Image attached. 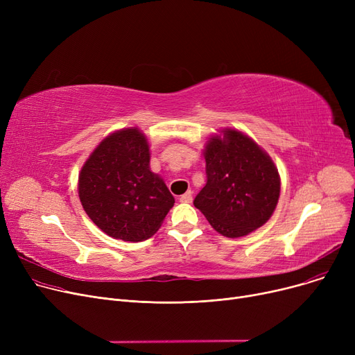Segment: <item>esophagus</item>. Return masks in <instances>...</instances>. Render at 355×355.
<instances>
[{
  "instance_id": "1",
  "label": "esophagus",
  "mask_w": 355,
  "mask_h": 355,
  "mask_svg": "<svg viewBox=\"0 0 355 355\" xmlns=\"http://www.w3.org/2000/svg\"><path fill=\"white\" fill-rule=\"evenodd\" d=\"M180 201H181V202H191V201H193V193H191V191H187L185 194L180 196Z\"/></svg>"
}]
</instances>
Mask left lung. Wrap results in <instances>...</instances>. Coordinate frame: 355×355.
<instances>
[{
	"label": "left lung",
	"mask_w": 355,
	"mask_h": 355,
	"mask_svg": "<svg viewBox=\"0 0 355 355\" xmlns=\"http://www.w3.org/2000/svg\"><path fill=\"white\" fill-rule=\"evenodd\" d=\"M207 184L194 206L211 227L230 239L243 237L272 217L281 177L272 158L241 130L226 128L204 148Z\"/></svg>",
	"instance_id": "1"
}]
</instances>
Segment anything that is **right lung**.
Masks as SVG:
<instances>
[{"label": "right lung", "mask_w": 355, "mask_h": 355, "mask_svg": "<svg viewBox=\"0 0 355 355\" xmlns=\"http://www.w3.org/2000/svg\"><path fill=\"white\" fill-rule=\"evenodd\" d=\"M149 144L138 128L109 134L79 173V198L89 218L107 236L142 241L154 236L174 197L149 168Z\"/></svg>", "instance_id": "right-lung-1"}]
</instances>
